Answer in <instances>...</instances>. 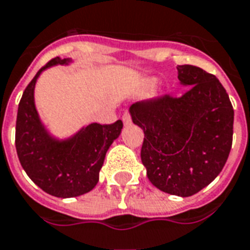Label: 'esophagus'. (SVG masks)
Masks as SVG:
<instances>
[{"instance_id":"obj_1","label":"esophagus","mask_w":250,"mask_h":250,"mask_svg":"<svg viewBox=\"0 0 250 250\" xmlns=\"http://www.w3.org/2000/svg\"><path fill=\"white\" fill-rule=\"evenodd\" d=\"M122 119H123V123H125V125H129V123H131V114H129V111H125Z\"/></svg>"}]
</instances>
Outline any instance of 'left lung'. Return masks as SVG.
Here are the masks:
<instances>
[{
  "mask_svg": "<svg viewBox=\"0 0 250 250\" xmlns=\"http://www.w3.org/2000/svg\"><path fill=\"white\" fill-rule=\"evenodd\" d=\"M188 87L181 97L164 94L133 104L135 125L144 131L142 157L146 176L161 191L190 197L218 177L233 136V107L214 74L178 65Z\"/></svg>",
  "mask_w": 250,
  "mask_h": 250,
  "instance_id": "obj_1",
  "label": "left lung"
}]
</instances>
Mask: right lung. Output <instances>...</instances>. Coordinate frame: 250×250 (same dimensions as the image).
Here are the masks:
<instances>
[{
	"label": "right lung",
	"mask_w": 250,
	"mask_h": 250,
	"mask_svg": "<svg viewBox=\"0 0 250 250\" xmlns=\"http://www.w3.org/2000/svg\"><path fill=\"white\" fill-rule=\"evenodd\" d=\"M66 62L55 57L39 69L19 101L15 125L19 163L34 184L57 198L79 197L94 188L106 152L123 127L119 119L111 125L91 123L64 142L49 136L36 112L34 87L42 70Z\"/></svg>",
	"instance_id": "obj_1"
}]
</instances>
